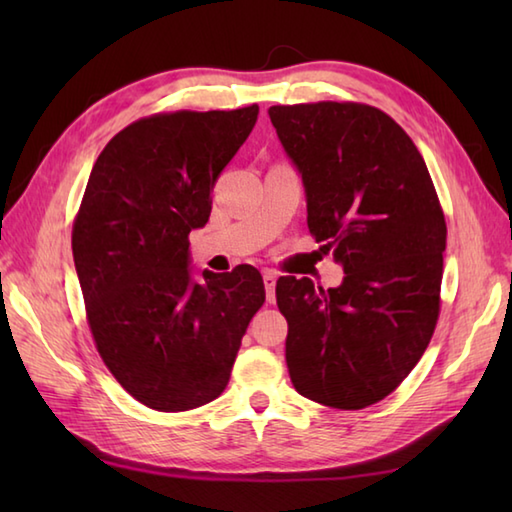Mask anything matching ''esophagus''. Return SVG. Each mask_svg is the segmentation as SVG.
<instances>
[{"instance_id":"1","label":"esophagus","mask_w":512,"mask_h":512,"mask_svg":"<svg viewBox=\"0 0 512 512\" xmlns=\"http://www.w3.org/2000/svg\"><path fill=\"white\" fill-rule=\"evenodd\" d=\"M275 286H277L275 273H270V270H266V273H264V288H266V299L270 303L275 301Z\"/></svg>"}]
</instances>
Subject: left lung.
<instances>
[{"label":"left lung","instance_id":"left-lung-1","mask_svg":"<svg viewBox=\"0 0 512 512\" xmlns=\"http://www.w3.org/2000/svg\"><path fill=\"white\" fill-rule=\"evenodd\" d=\"M268 114L301 171L310 235L345 270L328 290L277 279L290 380L319 405L365 409L409 376L436 330L444 211L418 147L378 107L319 101Z\"/></svg>","mask_w":512,"mask_h":512}]
</instances>
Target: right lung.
<instances>
[{"mask_svg": "<svg viewBox=\"0 0 512 512\" xmlns=\"http://www.w3.org/2000/svg\"><path fill=\"white\" fill-rule=\"evenodd\" d=\"M257 105L162 112L121 129L96 158L72 224L85 317L105 367L129 396L167 413L222 394L266 290L259 270H204L189 233L209 222L211 191L244 145Z\"/></svg>", "mask_w": 512, "mask_h": 512, "instance_id": "add662e5", "label": "right lung"}]
</instances>
